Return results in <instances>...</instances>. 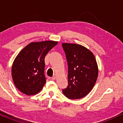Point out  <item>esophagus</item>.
Returning a JSON list of instances; mask_svg holds the SVG:
<instances>
[{"mask_svg":"<svg viewBox=\"0 0 123 123\" xmlns=\"http://www.w3.org/2000/svg\"><path fill=\"white\" fill-rule=\"evenodd\" d=\"M51 78H52V80H56V75H54Z\"/></svg>","mask_w":123,"mask_h":123,"instance_id":"1","label":"esophagus"}]
</instances>
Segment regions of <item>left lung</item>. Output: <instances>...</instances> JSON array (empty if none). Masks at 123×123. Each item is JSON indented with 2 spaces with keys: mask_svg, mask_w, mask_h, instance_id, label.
Instances as JSON below:
<instances>
[{
  "mask_svg": "<svg viewBox=\"0 0 123 123\" xmlns=\"http://www.w3.org/2000/svg\"><path fill=\"white\" fill-rule=\"evenodd\" d=\"M68 64V86L62 90L70 99H81L91 91L98 75L93 53L78 44L62 43Z\"/></svg>",
  "mask_w": 123,
  "mask_h": 123,
  "instance_id": "left-lung-1",
  "label": "left lung"
}]
</instances>
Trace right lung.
I'll return each instance as SVG.
<instances>
[{
	"label": "right lung",
	"mask_w": 123,
	"mask_h": 123,
	"mask_svg": "<svg viewBox=\"0 0 123 123\" xmlns=\"http://www.w3.org/2000/svg\"><path fill=\"white\" fill-rule=\"evenodd\" d=\"M57 43L52 41L32 42L18 53L12 66V75L20 91L32 95L42 89L46 80L45 57Z\"/></svg>",
	"instance_id": "1"
}]
</instances>
